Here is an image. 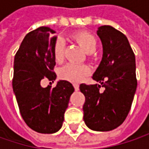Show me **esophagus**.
Listing matches in <instances>:
<instances>
[{
	"label": "esophagus",
	"mask_w": 149,
	"mask_h": 149,
	"mask_svg": "<svg viewBox=\"0 0 149 149\" xmlns=\"http://www.w3.org/2000/svg\"><path fill=\"white\" fill-rule=\"evenodd\" d=\"M73 86H74L75 91H78V90H79V84H78L74 83V84H73Z\"/></svg>",
	"instance_id": "34e87169"
}]
</instances>
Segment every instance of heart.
<instances>
[{"instance_id": "heart-1", "label": "heart", "mask_w": 149, "mask_h": 149, "mask_svg": "<svg viewBox=\"0 0 149 149\" xmlns=\"http://www.w3.org/2000/svg\"><path fill=\"white\" fill-rule=\"evenodd\" d=\"M70 38L75 40L84 51L88 53L93 52L97 48V40L95 37L88 31H77L70 35ZM53 55L56 62L61 63L65 55V43L62 40H58L53 48ZM90 70L86 65H78L74 64H68L62 67L59 71V75L62 78L71 81L79 82L85 76L89 74Z\"/></svg>"}]
</instances>
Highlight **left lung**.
Masks as SVG:
<instances>
[{
    "instance_id": "8db88e82",
    "label": "left lung",
    "mask_w": 149,
    "mask_h": 149,
    "mask_svg": "<svg viewBox=\"0 0 149 149\" xmlns=\"http://www.w3.org/2000/svg\"><path fill=\"white\" fill-rule=\"evenodd\" d=\"M102 60L92 78L99 84H81L85 97L84 121L95 131H110L126 119L137 87L135 57L127 37L111 26H99ZM101 86L105 90L100 93Z\"/></svg>"
}]
</instances>
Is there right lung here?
Listing matches in <instances>:
<instances>
[{"label": "right lung", "mask_w": 149, "mask_h": 149, "mask_svg": "<svg viewBox=\"0 0 149 149\" xmlns=\"http://www.w3.org/2000/svg\"><path fill=\"white\" fill-rule=\"evenodd\" d=\"M53 29L40 26L28 33L16 52L14 61L13 90L20 115L26 125L41 134L58 131L64 122L74 87L59 80L54 88H43L41 80L54 81L56 65L53 48L57 36Z\"/></svg>", "instance_id": "right-lung-1"}]
</instances>
